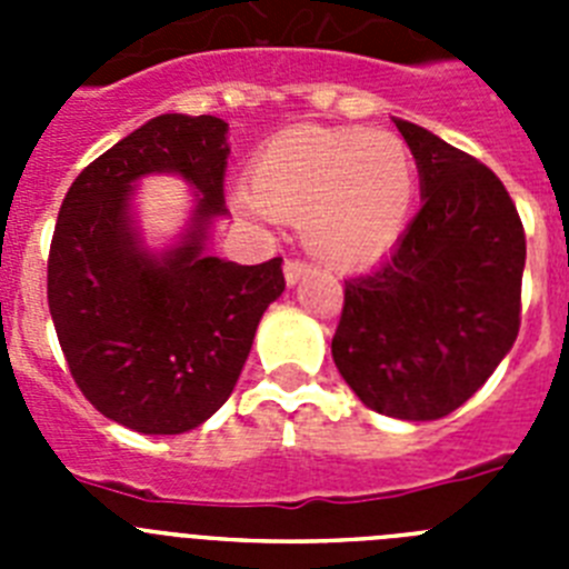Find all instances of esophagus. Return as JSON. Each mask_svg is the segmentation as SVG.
<instances>
[{
	"instance_id": "34e87169",
	"label": "esophagus",
	"mask_w": 569,
	"mask_h": 569,
	"mask_svg": "<svg viewBox=\"0 0 569 569\" xmlns=\"http://www.w3.org/2000/svg\"><path fill=\"white\" fill-rule=\"evenodd\" d=\"M310 270H313V264L305 259H288L284 261V279H288V284H296V281L301 279V276H308Z\"/></svg>"
}]
</instances>
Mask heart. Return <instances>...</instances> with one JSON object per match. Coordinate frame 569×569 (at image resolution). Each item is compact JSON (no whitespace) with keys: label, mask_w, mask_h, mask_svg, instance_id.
Wrapping results in <instances>:
<instances>
[{"label":"heart","mask_w":569,"mask_h":569,"mask_svg":"<svg viewBox=\"0 0 569 569\" xmlns=\"http://www.w3.org/2000/svg\"><path fill=\"white\" fill-rule=\"evenodd\" d=\"M416 182L413 150L390 130L293 128L261 144L241 204L301 222L321 261L356 268L405 233Z\"/></svg>","instance_id":"b5f03b06"}]
</instances>
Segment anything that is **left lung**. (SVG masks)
<instances>
[{
    "instance_id": "left-lung-1",
    "label": "left lung",
    "mask_w": 569,
    "mask_h": 569,
    "mask_svg": "<svg viewBox=\"0 0 569 569\" xmlns=\"http://www.w3.org/2000/svg\"><path fill=\"white\" fill-rule=\"evenodd\" d=\"M425 204L393 253L345 281L333 361L370 410L433 421L465 405L521 325L527 241L501 179L413 122H396Z\"/></svg>"
}]
</instances>
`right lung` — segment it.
Returning a JSON list of instances; mask_svg holds the SVG:
<instances>
[{
  "label": "right lung",
  "instance_id": "add662e5",
  "mask_svg": "<svg viewBox=\"0 0 569 569\" xmlns=\"http://www.w3.org/2000/svg\"><path fill=\"white\" fill-rule=\"evenodd\" d=\"M224 133L216 116H156L93 159L59 208L50 319L84 399L136 433L176 436L210 419L284 290L281 259L248 268L202 253L208 222L228 213ZM144 172H179L203 196L189 241L164 260L127 224V190Z\"/></svg>",
  "mask_w": 569,
  "mask_h": 569
}]
</instances>
